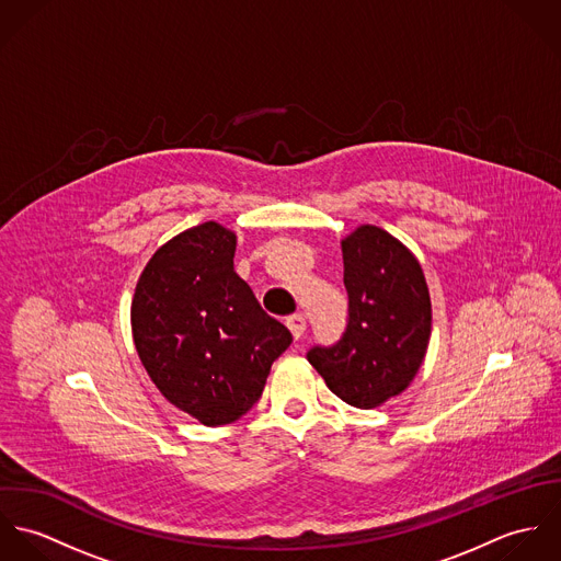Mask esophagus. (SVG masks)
I'll use <instances>...</instances> for the list:
<instances>
[{
    "label": "esophagus",
    "mask_w": 561,
    "mask_h": 561,
    "mask_svg": "<svg viewBox=\"0 0 561 561\" xmlns=\"http://www.w3.org/2000/svg\"><path fill=\"white\" fill-rule=\"evenodd\" d=\"M287 328L291 330V334H294L296 339H300V336L305 334V330H307V320H305V316H302V313H294V316H289V318H287Z\"/></svg>",
    "instance_id": "1"
}]
</instances>
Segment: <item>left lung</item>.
<instances>
[{
  "label": "left lung",
  "mask_w": 561,
  "mask_h": 561,
  "mask_svg": "<svg viewBox=\"0 0 561 561\" xmlns=\"http://www.w3.org/2000/svg\"><path fill=\"white\" fill-rule=\"evenodd\" d=\"M341 250L347 328L307 358L336 398L369 410L414 380L430 343L432 302L416 256L385 229L363 225Z\"/></svg>",
  "instance_id": "1"
}]
</instances>
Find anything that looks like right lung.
<instances>
[{
    "label": "right lung",
    "mask_w": 561,
    "mask_h": 561,
    "mask_svg": "<svg viewBox=\"0 0 561 561\" xmlns=\"http://www.w3.org/2000/svg\"><path fill=\"white\" fill-rule=\"evenodd\" d=\"M238 238L205 222L165 241L131 300L138 356L161 396L203 425H227L261 398L291 332L233 267Z\"/></svg>",
    "instance_id": "right-lung-1"
}]
</instances>
